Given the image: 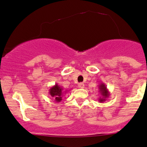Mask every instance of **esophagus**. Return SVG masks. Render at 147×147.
I'll list each match as a JSON object with an SVG mask.
<instances>
[{
	"mask_svg": "<svg viewBox=\"0 0 147 147\" xmlns=\"http://www.w3.org/2000/svg\"><path fill=\"white\" fill-rule=\"evenodd\" d=\"M78 87L79 88H84L85 87V85L84 83H80V84H78Z\"/></svg>",
	"mask_w": 147,
	"mask_h": 147,
	"instance_id": "34e87169",
	"label": "esophagus"
}]
</instances>
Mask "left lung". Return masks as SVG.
I'll list each match as a JSON object with an SVG mask.
<instances>
[{
	"instance_id": "8db88e82",
	"label": "left lung",
	"mask_w": 147,
	"mask_h": 147,
	"mask_svg": "<svg viewBox=\"0 0 147 147\" xmlns=\"http://www.w3.org/2000/svg\"><path fill=\"white\" fill-rule=\"evenodd\" d=\"M98 92H99L100 95H101L100 98H98L99 102H105L107 98H108L109 94H110L108 89L107 88V86H106V85L104 83H101V84L98 85Z\"/></svg>"
}]
</instances>
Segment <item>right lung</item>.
<instances>
[{
    "mask_svg": "<svg viewBox=\"0 0 147 147\" xmlns=\"http://www.w3.org/2000/svg\"><path fill=\"white\" fill-rule=\"evenodd\" d=\"M49 91V94L55 99V101L59 102H61V100H62V96H64V94L68 90L63 91V88L57 84H56L55 86H52Z\"/></svg>",
    "mask_w": 147,
    "mask_h": 147,
    "instance_id": "add662e5",
    "label": "right lung"
}]
</instances>
